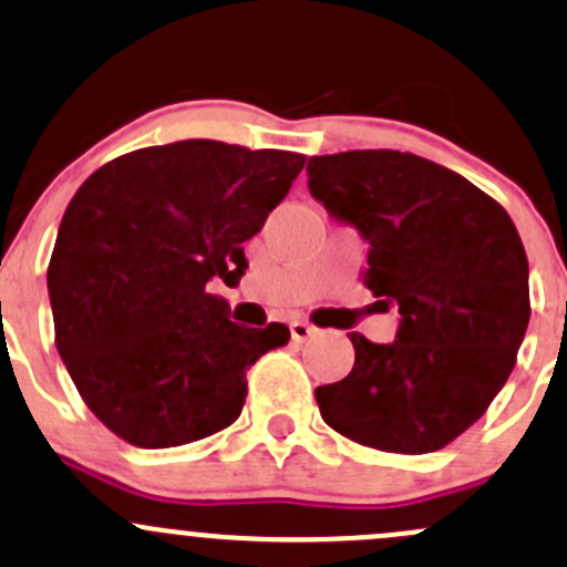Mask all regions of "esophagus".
Here are the masks:
<instances>
[{"label":"esophagus","instance_id":"esophagus-1","mask_svg":"<svg viewBox=\"0 0 567 567\" xmlns=\"http://www.w3.org/2000/svg\"><path fill=\"white\" fill-rule=\"evenodd\" d=\"M312 333L315 329L309 323H303V320H293V323H290V339H293L296 344H303Z\"/></svg>","mask_w":567,"mask_h":567}]
</instances>
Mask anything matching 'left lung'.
I'll use <instances>...</instances> for the list:
<instances>
[{
	"mask_svg": "<svg viewBox=\"0 0 567 567\" xmlns=\"http://www.w3.org/2000/svg\"><path fill=\"white\" fill-rule=\"evenodd\" d=\"M309 193L369 244L363 285L399 307L396 339L355 350L315 389L331 429L369 449L432 454L508 380L529 323V268L514 219L467 178L408 152L312 157Z\"/></svg>",
	"mask_w": 567,
	"mask_h": 567,
	"instance_id": "8db88e82",
	"label": "left lung"
}]
</instances>
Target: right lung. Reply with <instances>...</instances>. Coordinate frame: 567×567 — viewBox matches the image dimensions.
<instances>
[{
	"instance_id": "obj_1",
	"label": "right lung",
	"mask_w": 567,
	"mask_h": 567,
	"mask_svg": "<svg viewBox=\"0 0 567 567\" xmlns=\"http://www.w3.org/2000/svg\"><path fill=\"white\" fill-rule=\"evenodd\" d=\"M303 154L176 141L116 157L70 200L48 266L56 350L86 408L138 449L195 443L238 419L244 372L290 339L244 329V241L282 204Z\"/></svg>"
}]
</instances>
